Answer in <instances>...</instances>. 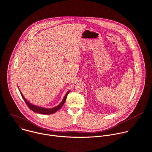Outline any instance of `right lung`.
Returning a JSON list of instances; mask_svg holds the SVG:
<instances>
[{"label":"right lung","instance_id":"1","mask_svg":"<svg viewBox=\"0 0 152 152\" xmlns=\"http://www.w3.org/2000/svg\"><path fill=\"white\" fill-rule=\"evenodd\" d=\"M20 93H21V96H22L23 99L24 100V102H26V104L27 105V106L28 107V108H29L30 110H31L32 111H33V112H36V113H40V114H43V115H50V114H53V113H56V112H57L58 110H60V109L61 108V107L63 106V104H64V103H65V102H66L67 96L68 94L69 93L70 91H69L66 93V95L64 96L63 99L62 100V102H61V103H60L58 106H56V107H54V108H51V109L43 108V107H39V106H34V105H33V104L30 103L28 102V101L24 98V96L23 95V94H22V93L21 92L20 90Z\"/></svg>","mask_w":152,"mask_h":152}]
</instances>
